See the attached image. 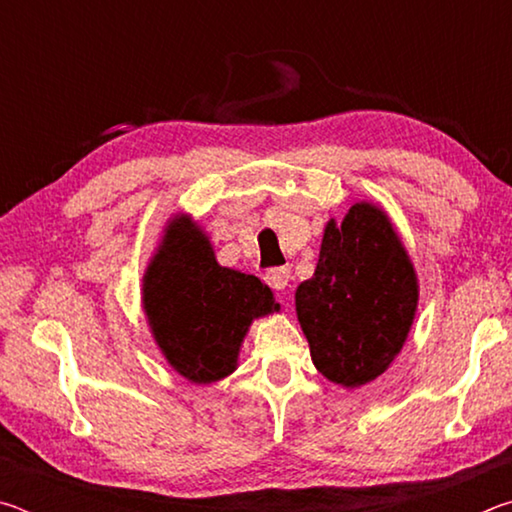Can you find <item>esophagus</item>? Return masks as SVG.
<instances>
[{"mask_svg": "<svg viewBox=\"0 0 512 512\" xmlns=\"http://www.w3.org/2000/svg\"><path fill=\"white\" fill-rule=\"evenodd\" d=\"M264 280L271 289L282 291V289H287V284H289V271L287 268H268Z\"/></svg>", "mask_w": 512, "mask_h": 512, "instance_id": "obj_1", "label": "esophagus"}]
</instances>
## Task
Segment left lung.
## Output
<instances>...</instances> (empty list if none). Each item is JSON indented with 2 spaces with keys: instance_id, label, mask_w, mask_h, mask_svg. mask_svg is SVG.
Here are the masks:
<instances>
[{
  "instance_id": "8db88e82",
  "label": "left lung",
  "mask_w": 512,
  "mask_h": 512,
  "mask_svg": "<svg viewBox=\"0 0 512 512\" xmlns=\"http://www.w3.org/2000/svg\"><path fill=\"white\" fill-rule=\"evenodd\" d=\"M418 275L388 214L354 203L329 219L314 275L296 289V314L320 375L345 388L395 361L418 311Z\"/></svg>"
}]
</instances>
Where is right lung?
<instances>
[{"mask_svg": "<svg viewBox=\"0 0 512 512\" xmlns=\"http://www.w3.org/2000/svg\"><path fill=\"white\" fill-rule=\"evenodd\" d=\"M142 307L162 357L192 384L232 375L253 320L280 311L259 277L216 262L210 237L187 214L164 225L142 277Z\"/></svg>", "mask_w": 512, "mask_h": 512, "instance_id": "obj_1", "label": "right lung"}]
</instances>
